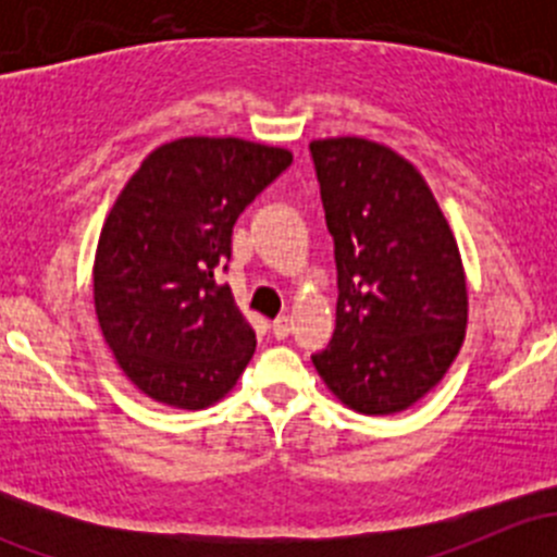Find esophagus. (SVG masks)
I'll return each instance as SVG.
<instances>
[{"instance_id":"34e87169","label":"esophagus","mask_w":557,"mask_h":557,"mask_svg":"<svg viewBox=\"0 0 557 557\" xmlns=\"http://www.w3.org/2000/svg\"><path fill=\"white\" fill-rule=\"evenodd\" d=\"M272 334H274V339H288V334H290V318H288V314H280V318L274 320Z\"/></svg>"}]
</instances>
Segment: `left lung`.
<instances>
[{"label": "left lung", "instance_id": "obj_1", "mask_svg": "<svg viewBox=\"0 0 557 557\" xmlns=\"http://www.w3.org/2000/svg\"><path fill=\"white\" fill-rule=\"evenodd\" d=\"M310 156L339 285L334 336L312 363L356 412H401L463 345L458 245L425 180L391 148L339 137L310 143Z\"/></svg>", "mask_w": 557, "mask_h": 557}]
</instances>
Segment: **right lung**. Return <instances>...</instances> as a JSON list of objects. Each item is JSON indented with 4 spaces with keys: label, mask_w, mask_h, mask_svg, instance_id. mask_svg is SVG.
<instances>
[{
    "label": "right lung",
    "mask_w": 557,
    "mask_h": 557,
    "mask_svg": "<svg viewBox=\"0 0 557 557\" xmlns=\"http://www.w3.org/2000/svg\"><path fill=\"white\" fill-rule=\"evenodd\" d=\"M283 148L185 137L143 161L107 215L94 301L107 347L161 404L205 409L226 396L256 352V331L228 285L239 212L290 166Z\"/></svg>",
    "instance_id": "right-lung-1"
}]
</instances>
